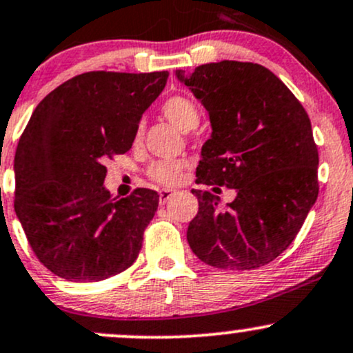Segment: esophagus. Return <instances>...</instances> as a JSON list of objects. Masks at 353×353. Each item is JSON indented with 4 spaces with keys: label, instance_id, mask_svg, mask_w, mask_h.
I'll return each mask as SVG.
<instances>
[{
    "label": "esophagus",
    "instance_id": "34e87169",
    "mask_svg": "<svg viewBox=\"0 0 353 353\" xmlns=\"http://www.w3.org/2000/svg\"><path fill=\"white\" fill-rule=\"evenodd\" d=\"M172 194H174L172 189H161V191H159V203L165 204L170 197H172Z\"/></svg>",
    "mask_w": 353,
    "mask_h": 353
}]
</instances>
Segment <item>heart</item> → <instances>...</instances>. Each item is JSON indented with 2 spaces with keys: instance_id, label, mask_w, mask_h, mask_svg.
I'll list each match as a JSON object with an SVG mask.
<instances>
[{
  "instance_id": "1",
  "label": "heart",
  "mask_w": 353,
  "mask_h": 353,
  "mask_svg": "<svg viewBox=\"0 0 353 353\" xmlns=\"http://www.w3.org/2000/svg\"><path fill=\"white\" fill-rule=\"evenodd\" d=\"M162 114L164 117L170 120L177 129L184 130V132H189L199 123V108L196 107V103L192 100L185 99V97L176 95L170 97V99L165 100L162 103ZM142 139V127H139L135 130V142H141ZM184 162L181 161H162L156 162V164L150 165L149 176L152 177L157 183L172 185L179 183L181 174H183Z\"/></svg>"
}]
</instances>
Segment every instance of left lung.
I'll list each match as a JSON object with an SVG mask.
<instances>
[{"mask_svg": "<svg viewBox=\"0 0 353 353\" xmlns=\"http://www.w3.org/2000/svg\"><path fill=\"white\" fill-rule=\"evenodd\" d=\"M176 77L203 103L211 137L196 183L226 185L236 197L219 208L192 189L199 211L188 226L192 253L206 265L253 270L292 245L319 196V150L312 123L290 88L263 65L223 60Z\"/></svg>", "mask_w": 353, "mask_h": 353, "instance_id": "left-lung-1", "label": "left lung"}]
</instances>
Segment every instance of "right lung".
I'll return each mask as SVG.
<instances>
[{
	"mask_svg": "<svg viewBox=\"0 0 353 353\" xmlns=\"http://www.w3.org/2000/svg\"><path fill=\"white\" fill-rule=\"evenodd\" d=\"M168 72H88L38 103L14 154V212L37 258L68 281H100L129 268L159 194L112 197L103 161L132 147L142 114Z\"/></svg>",
	"mask_w": 353,
	"mask_h": 353,
	"instance_id": "obj_1",
	"label": "right lung"
}]
</instances>
